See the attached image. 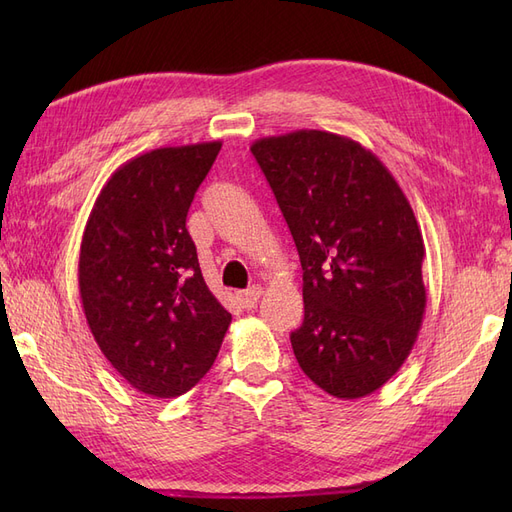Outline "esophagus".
I'll use <instances>...</instances> for the list:
<instances>
[{
  "mask_svg": "<svg viewBox=\"0 0 512 512\" xmlns=\"http://www.w3.org/2000/svg\"><path fill=\"white\" fill-rule=\"evenodd\" d=\"M260 294H262V288H260V286H252V288L237 292V299H239V303H241L245 309H254V305H256L258 299H260Z\"/></svg>",
  "mask_w": 512,
  "mask_h": 512,
  "instance_id": "esophagus-1",
  "label": "esophagus"
}]
</instances>
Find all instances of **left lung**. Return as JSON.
Listing matches in <instances>:
<instances>
[{
	"label": "left lung",
	"instance_id": "left-lung-1",
	"mask_svg": "<svg viewBox=\"0 0 512 512\" xmlns=\"http://www.w3.org/2000/svg\"><path fill=\"white\" fill-rule=\"evenodd\" d=\"M250 149L303 267L294 356L329 395H371L408 359L427 305L425 243L408 198L348 136L297 130Z\"/></svg>",
	"mask_w": 512,
	"mask_h": 512
}]
</instances>
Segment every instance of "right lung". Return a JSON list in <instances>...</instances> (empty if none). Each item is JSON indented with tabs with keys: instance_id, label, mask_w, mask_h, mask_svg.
I'll list each match as a JSON object with an SVG mask.
<instances>
[{
	"instance_id": "1",
	"label": "right lung",
	"mask_w": 512,
	"mask_h": 512,
	"mask_svg": "<svg viewBox=\"0 0 512 512\" xmlns=\"http://www.w3.org/2000/svg\"><path fill=\"white\" fill-rule=\"evenodd\" d=\"M220 141L160 147L121 164L89 213L79 256L96 344L136 391L170 399L211 369L232 316L200 273L185 218Z\"/></svg>"
}]
</instances>
